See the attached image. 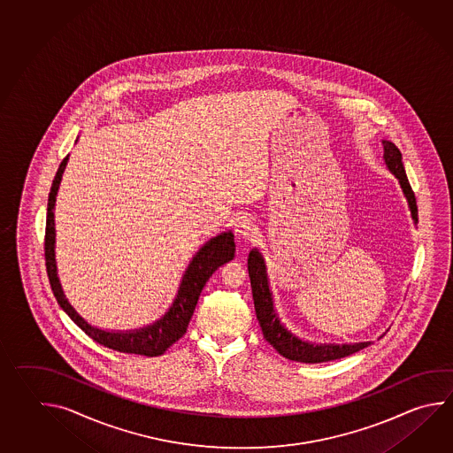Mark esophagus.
Listing matches in <instances>:
<instances>
[{"label": "esophagus", "instance_id": "34e87169", "mask_svg": "<svg viewBox=\"0 0 453 453\" xmlns=\"http://www.w3.org/2000/svg\"><path fill=\"white\" fill-rule=\"evenodd\" d=\"M235 232H237V235H241L243 239L251 241L258 234V226L249 216H242L235 222Z\"/></svg>", "mask_w": 453, "mask_h": 453}]
</instances>
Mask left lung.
I'll return each instance as SVG.
<instances>
[{
	"instance_id": "1",
	"label": "left lung",
	"mask_w": 453,
	"mask_h": 453,
	"mask_svg": "<svg viewBox=\"0 0 453 453\" xmlns=\"http://www.w3.org/2000/svg\"><path fill=\"white\" fill-rule=\"evenodd\" d=\"M384 147V163L388 171L397 177L402 192L405 195L408 210L411 212L413 224H418V206L416 198L408 177L405 167L402 163V153L392 142L382 140ZM249 274L251 282V294L255 302V311L258 318L259 326L265 339L276 349L287 360L300 361V363H324V361L339 360L349 357L355 351L371 345V342H357V343H314L303 341L298 335L288 331L284 323L280 321L279 313L274 308L273 290L269 288L268 268L263 253L258 249H253L249 255Z\"/></svg>"
}]
</instances>
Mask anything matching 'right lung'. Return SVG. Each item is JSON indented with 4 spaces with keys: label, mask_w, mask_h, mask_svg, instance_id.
Listing matches in <instances>:
<instances>
[{
    "label": "right lung",
    "mask_w": 453,
    "mask_h": 453,
    "mask_svg": "<svg viewBox=\"0 0 453 453\" xmlns=\"http://www.w3.org/2000/svg\"><path fill=\"white\" fill-rule=\"evenodd\" d=\"M67 161H69V155L58 167V173H56L53 184H51V190L48 195L47 229H45V259H47L48 279H50L51 290L58 300V305L63 308V311L82 329L83 333L87 334L88 337H92L93 341L98 342L103 347H108L111 350L120 351V353L159 357L174 342L179 341L184 335L206 280L224 263L234 259V255H235L234 234L232 231L218 234L216 237L210 239L202 249L195 253L194 258L185 269L184 276L180 279L173 305L169 306L166 313L163 314L155 323L148 324L139 329H130V331H110V329H102V327L92 326L87 319H83L81 314L77 313V310L67 300L59 276H58V266H56V195L59 190V184H61V179L65 174Z\"/></svg>",
    "instance_id": "1"
}]
</instances>
